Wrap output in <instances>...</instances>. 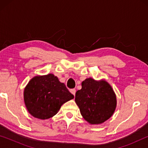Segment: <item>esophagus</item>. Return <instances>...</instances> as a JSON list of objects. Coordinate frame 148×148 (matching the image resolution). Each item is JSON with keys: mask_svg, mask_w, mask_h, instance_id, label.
I'll return each mask as SVG.
<instances>
[{"mask_svg": "<svg viewBox=\"0 0 148 148\" xmlns=\"http://www.w3.org/2000/svg\"><path fill=\"white\" fill-rule=\"evenodd\" d=\"M70 91H71V93L73 95H75V94H76V89H71L70 90Z\"/></svg>", "mask_w": 148, "mask_h": 148, "instance_id": "obj_1", "label": "esophagus"}]
</instances>
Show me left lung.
Listing matches in <instances>:
<instances>
[{
    "mask_svg": "<svg viewBox=\"0 0 148 148\" xmlns=\"http://www.w3.org/2000/svg\"><path fill=\"white\" fill-rule=\"evenodd\" d=\"M75 102L84 119L91 125L103 123L114 114L117 106L116 95L105 79L89 77L82 82Z\"/></svg>",
    "mask_w": 148,
    "mask_h": 148,
    "instance_id": "1",
    "label": "left lung"
}]
</instances>
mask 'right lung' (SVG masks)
Segmentation results:
<instances>
[{"mask_svg":"<svg viewBox=\"0 0 148 148\" xmlns=\"http://www.w3.org/2000/svg\"><path fill=\"white\" fill-rule=\"evenodd\" d=\"M24 102L32 116L47 119L57 114L65 102L74 99L64 84L53 74L36 76L24 89Z\"/></svg>","mask_w":148,"mask_h":148,"instance_id":"obj_1","label":"right lung"}]
</instances>
